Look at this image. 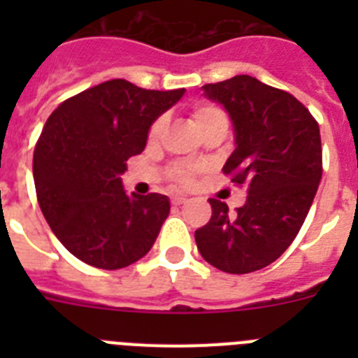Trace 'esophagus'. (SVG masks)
Instances as JSON below:
<instances>
[{"instance_id": "esophagus-1", "label": "esophagus", "mask_w": 358, "mask_h": 358, "mask_svg": "<svg viewBox=\"0 0 358 358\" xmlns=\"http://www.w3.org/2000/svg\"><path fill=\"white\" fill-rule=\"evenodd\" d=\"M185 202H188V199H186L185 195H173L172 197L173 206H181V204H185Z\"/></svg>"}]
</instances>
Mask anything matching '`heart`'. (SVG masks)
Instances as JSON below:
<instances>
[{"label": "heart", "mask_w": 358, "mask_h": 358, "mask_svg": "<svg viewBox=\"0 0 358 358\" xmlns=\"http://www.w3.org/2000/svg\"><path fill=\"white\" fill-rule=\"evenodd\" d=\"M192 122H194L195 129L202 134H206L211 129H226L227 131V116L222 109L218 107L210 106V103H201V106H195L192 110ZM164 129V120L159 118L157 122H154V125L150 127V140H157ZM195 169L192 166H186V164H176L173 166V177H176L177 182L181 185H189L192 182V177H194Z\"/></svg>", "instance_id": "1"}]
</instances>
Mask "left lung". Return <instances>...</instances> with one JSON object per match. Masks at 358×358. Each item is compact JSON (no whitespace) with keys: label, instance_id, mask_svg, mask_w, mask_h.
Segmentation results:
<instances>
[{"label":"left lung","instance_id":"1","mask_svg":"<svg viewBox=\"0 0 358 358\" xmlns=\"http://www.w3.org/2000/svg\"><path fill=\"white\" fill-rule=\"evenodd\" d=\"M202 91L226 109L235 131L222 172L249 189L236 213L210 199L213 213L195 231V242L218 271L248 274L278 260L305 222L322 176L319 125L292 94L249 75Z\"/></svg>","mask_w":358,"mask_h":358}]
</instances>
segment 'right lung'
I'll use <instances>...</instances> for the list:
<instances>
[{"label": "right lung", "mask_w": 358, "mask_h": 358, "mask_svg": "<svg viewBox=\"0 0 358 358\" xmlns=\"http://www.w3.org/2000/svg\"><path fill=\"white\" fill-rule=\"evenodd\" d=\"M185 90H141L123 78L98 84L57 107L34 150L41 211L61 243L84 264L116 271L143 258L170 213L166 195H129V157Z\"/></svg>", "instance_id": "add662e5"}]
</instances>
